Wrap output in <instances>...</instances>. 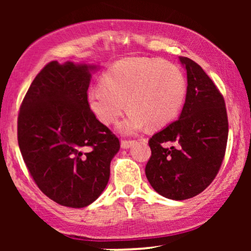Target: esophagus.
<instances>
[{
    "mask_svg": "<svg viewBox=\"0 0 251 251\" xmlns=\"http://www.w3.org/2000/svg\"><path fill=\"white\" fill-rule=\"evenodd\" d=\"M134 144V140H127V139H123L122 140V148L123 149H128L131 148L132 145Z\"/></svg>",
    "mask_w": 251,
    "mask_h": 251,
    "instance_id": "34e87169",
    "label": "esophagus"
}]
</instances>
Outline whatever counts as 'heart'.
I'll return each mask as SVG.
<instances>
[{"instance_id": "b5f03b06", "label": "heart", "mask_w": 251, "mask_h": 251, "mask_svg": "<svg viewBox=\"0 0 251 251\" xmlns=\"http://www.w3.org/2000/svg\"><path fill=\"white\" fill-rule=\"evenodd\" d=\"M186 82L177 66L159 59L129 57L114 63L100 85L88 92V106L103 124L114 123L123 133H134L148 124L158 128L171 122L183 105Z\"/></svg>"}]
</instances>
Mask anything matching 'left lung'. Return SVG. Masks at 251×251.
<instances>
[{
	"label": "left lung",
	"instance_id": "left-lung-1",
	"mask_svg": "<svg viewBox=\"0 0 251 251\" xmlns=\"http://www.w3.org/2000/svg\"><path fill=\"white\" fill-rule=\"evenodd\" d=\"M188 87L179 119L149 139L145 174L159 195L184 201L204 191L226 155L227 114L220 89L198 63L179 56Z\"/></svg>",
	"mask_w": 251,
	"mask_h": 251
}]
</instances>
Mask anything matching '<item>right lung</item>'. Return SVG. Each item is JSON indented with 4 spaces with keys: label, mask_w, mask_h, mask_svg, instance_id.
Instances as JSON below:
<instances>
[{
    "label": "right lung",
    "mask_w": 251,
    "mask_h": 251,
    "mask_svg": "<svg viewBox=\"0 0 251 251\" xmlns=\"http://www.w3.org/2000/svg\"><path fill=\"white\" fill-rule=\"evenodd\" d=\"M88 66L48 62L22 100L17 142L41 191L68 208H85L109 179L118 137L88 106Z\"/></svg>",
    "instance_id": "obj_1"
}]
</instances>
